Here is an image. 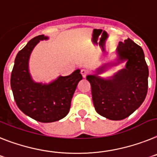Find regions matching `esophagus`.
Segmentation results:
<instances>
[{"label":"esophagus","mask_w":157,"mask_h":157,"mask_svg":"<svg viewBox=\"0 0 157 157\" xmlns=\"http://www.w3.org/2000/svg\"><path fill=\"white\" fill-rule=\"evenodd\" d=\"M80 73H81V75H82V77H84V78H85V77H87V75L89 73V72H88V69H81V71H80Z\"/></svg>","instance_id":"obj_1"}]
</instances>
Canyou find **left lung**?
<instances>
[{
	"instance_id": "1",
	"label": "left lung",
	"mask_w": 157,
	"mask_h": 157,
	"mask_svg": "<svg viewBox=\"0 0 157 157\" xmlns=\"http://www.w3.org/2000/svg\"><path fill=\"white\" fill-rule=\"evenodd\" d=\"M118 65L126 61V67L110 78L101 74L110 64L98 68L95 74L87 76L91 84L95 111L110 120L127 118L144 102L148 92V69L141 46L130 39L120 42L117 48Z\"/></svg>"
}]
</instances>
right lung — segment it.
I'll list each match as a JSON object with an SVG mask.
<instances>
[{
    "label": "right lung",
    "instance_id": "1",
    "mask_svg": "<svg viewBox=\"0 0 157 157\" xmlns=\"http://www.w3.org/2000/svg\"><path fill=\"white\" fill-rule=\"evenodd\" d=\"M46 39L48 37L43 35L36 36L19 51L11 74V88L22 112L38 122H53L68 114L82 76L80 69H77L69 76H60L48 84L34 81L28 67L30 55L39 41Z\"/></svg>",
    "mask_w": 157,
    "mask_h": 157
}]
</instances>
